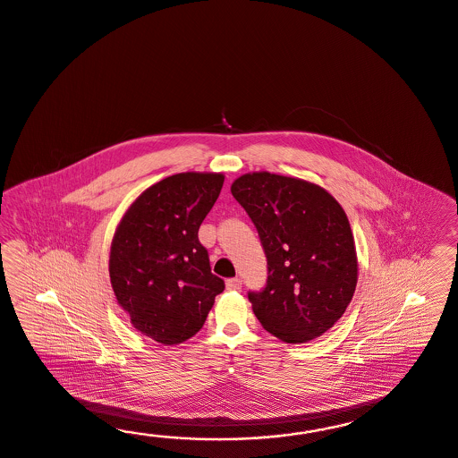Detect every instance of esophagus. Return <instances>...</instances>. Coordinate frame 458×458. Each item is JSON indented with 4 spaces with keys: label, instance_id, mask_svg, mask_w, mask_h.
I'll return each mask as SVG.
<instances>
[{
    "label": "esophagus",
    "instance_id": "obj_1",
    "mask_svg": "<svg viewBox=\"0 0 458 458\" xmlns=\"http://www.w3.org/2000/svg\"><path fill=\"white\" fill-rule=\"evenodd\" d=\"M226 289H230V291H238V289H242V279H240V277H232V279H228V281H226Z\"/></svg>",
    "mask_w": 458,
    "mask_h": 458
}]
</instances>
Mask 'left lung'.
I'll return each instance as SVG.
<instances>
[{"instance_id":"8db88e82","label":"left lung","mask_w":458,"mask_h":458,"mask_svg":"<svg viewBox=\"0 0 458 458\" xmlns=\"http://www.w3.org/2000/svg\"><path fill=\"white\" fill-rule=\"evenodd\" d=\"M267 258V284L250 293L254 316L285 344H307L345 314L358 281L355 240L342 205L324 187L279 174L232 183Z\"/></svg>"}]
</instances>
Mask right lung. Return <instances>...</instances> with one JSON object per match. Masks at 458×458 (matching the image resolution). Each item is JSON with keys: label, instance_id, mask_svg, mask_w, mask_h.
I'll return each mask as SVG.
<instances>
[{"label": "right lung", "instance_id": "1", "mask_svg": "<svg viewBox=\"0 0 458 458\" xmlns=\"http://www.w3.org/2000/svg\"><path fill=\"white\" fill-rule=\"evenodd\" d=\"M222 173H181L142 191L110 248L113 293L131 326L163 345L204 327L224 279L212 275L199 228L224 187Z\"/></svg>", "mask_w": 458, "mask_h": 458}]
</instances>
